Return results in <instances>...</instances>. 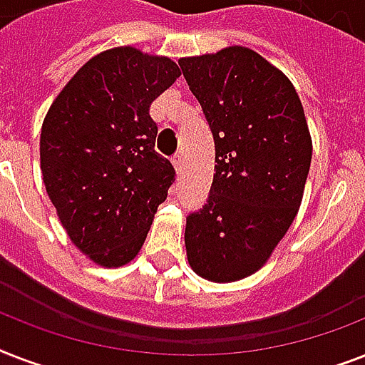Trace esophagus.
<instances>
[{
  "label": "esophagus",
  "mask_w": 365,
  "mask_h": 365,
  "mask_svg": "<svg viewBox=\"0 0 365 365\" xmlns=\"http://www.w3.org/2000/svg\"><path fill=\"white\" fill-rule=\"evenodd\" d=\"M172 165H174V168H176V172L180 174L183 168V155L182 153H176L174 157H172Z\"/></svg>",
  "instance_id": "esophagus-1"
}]
</instances>
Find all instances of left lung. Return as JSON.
<instances>
[{"label":"left lung","instance_id":"left-lung-1","mask_svg":"<svg viewBox=\"0 0 365 365\" xmlns=\"http://www.w3.org/2000/svg\"><path fill=\"white\" fill-rule=\"evenodd\" d=\"M216 145L206 205L189 212L185 248L199 277L233 282L259 269L294 222L312 142L294 85L246 47L182 58Z\"/></svg>","mask_w":365,"mask_h":365}]
</instances>
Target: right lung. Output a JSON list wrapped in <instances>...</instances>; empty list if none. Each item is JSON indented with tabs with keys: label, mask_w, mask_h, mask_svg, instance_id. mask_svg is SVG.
<instances>
[{
	"label": "right lung",
	"mask_w": 365,
	"mask_h": 365,
	"mask_svg": "<svg viewBox=\"0 0 365 365\" xmlns=\"http://www.w3.org/2000/svg\"><path fill=\"white\" fill-rule=\"evenodd\" d=\"M180 73L170 58L119 47L91 58L51 106L41 172L71 242L104 267L140 252L176 170L155 151L149 106Z\"/></svg>",
	"instance_id": "add662e5"
}]
</instances>
